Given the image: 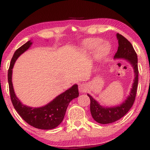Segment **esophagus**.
<instances>
[{
    "label": "esophagus",
    "instance_id": "obj_1",
    "mask_svg": "<svg viewBox=\"0 0 150 150\" xmlns=\"http://www.w3.org/2000/svg\"><path fill=\"white\" fill-rule=\"evenodd\" d=\"M79 89L81 93H85L87 91V87L85 84L82 83V84H80V86H79Z\"/></svg>",
    "mask_w": 150,
    "mask_h": 150
}]
</instances>
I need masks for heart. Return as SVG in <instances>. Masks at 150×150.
Segmentation results:
<instances>
[{"label":"heart","instance_id":"b5f03b06","mask_svg":"<svg viewBox=\"0 0 150 150\" xmlns=\"http://www.w3.org/2000/svg\"><path fill=\"white\" fill-rule=\"evenodd\" d=\"M102 40L100 38H89V39L84 41V42L83 43V52H87L88 51L95 49L100 44L102 43ZM110 52V45L108 43H103L100 45L96 49V56L99 59H105L109 55Z\"/></svg>","mask_w":150,"mask_h":150}]
</instances>
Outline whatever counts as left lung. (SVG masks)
<instances>
[{
    "instance_id": "8db88e82",
    "label": "left lung",
    "mask_w": 150,
    "mask_h": 150,
    "mask_svg": "<svg viewBox=\"0 0 150 150\" xmlns=\"http://www.w3.org/2000/svg\"><path fill=\"white\" fill-rule=\"evenodd\" d=\"M117 38L119 46L117 52L115 54L114 58L127 59L134 68L135 78L130 95L119 106L103 107L91 96L88 94L90 98V111L91 116L96 122L100 124L113 123L123 117L133 105L137 93L139 74L137 54L130 41L124 36L117 33Z\"/></svg>"
}]
</instances>
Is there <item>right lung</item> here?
Masks as SVG:
<instances>
[{
	"label": "right lung",
	"instance_id": "obj_1",
	"mask_svg": "<svg viewBox=\"0 0 150 150\" xmlns=\"http://www.w3.org/2000/svg\"><path fill=\"white\" fill-rule=\"evenodd\" d=\"M32 43L30 41H29L23 45L15 51L11 59L8 74L10 96L14 108L25 122L39 129H53L63 120L69 102L79 96L78 86L74 85L44 107L33 108L23 105L14 91L12 83V69L16 59L30 47Z\"/></svg>",
	"mask_w": 150,
	"mask_h": 150
}]
</instances>
